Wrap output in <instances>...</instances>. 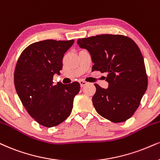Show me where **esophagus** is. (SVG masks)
<instances>
[{
  "label": "esophagus",
  "instance_id": "esophagus-1",
  "mask_svg": "<svg viewBox=\"0 0 160 160\" xmlns=\"http://www.w3.org/2000/svg\"><path fill=\"white\" fill-rule=\"evenodd\" d=\"M79 83H80V85L82 88H83L84 86H85L87 84V82H85V81H83V80H80Z\"/></svg>",
  "mask_w": 160,
  "mask_h": 160
}]
</instances>
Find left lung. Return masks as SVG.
Returning <instances> with one entry per match:
<instances>
[{"instance_id": "1", "label": "left lung", "mask_w": 160, "mask_h": 160, "mask_svg": "<svg viewBox=\"0 0 160 160\" xmlns=\"http://www.w3.org/2000/svg\"><path fill=\"white\" fill-rule=\"evenodd\" d=\"M77 43L90 52L94 64L92 71L107 73V89L94 84L96 91L92 101L96 112L115 123L130 119L148 88L146 70L139 47L122 35H98L79 38Z\"/></svg>"}]
</instances>
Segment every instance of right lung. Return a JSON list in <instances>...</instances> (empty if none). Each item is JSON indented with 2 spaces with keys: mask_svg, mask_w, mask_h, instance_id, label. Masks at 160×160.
Returning a JSON list of instances; mask_svg holds the SVG:
<instances>
[{
  "mask_svg": "<svg viewBox=\"0 0 160 160\" xmlns=\"http://www.w3.org/2000/svg\"><path fill=\"white\" fill-rule=\"evenodd\" d=\"M74 40L41 41L29 45L21 52L14 72L18 97L30 116L40 125L52 128L64 121L72 111L73 99L80 84L58 82L53 76L60 74L64 53Z\"/></svg>",
  "mask_w": 160,
  "mask_h": 160,
  "instance_id": "add662e5",
  "label": "right lung"
}]
</instances>
